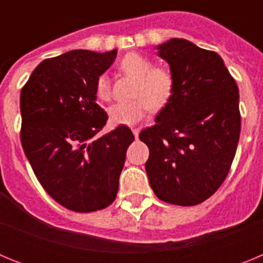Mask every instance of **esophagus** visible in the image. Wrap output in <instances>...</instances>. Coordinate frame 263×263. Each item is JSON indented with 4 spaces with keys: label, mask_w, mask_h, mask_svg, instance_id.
<instances>
[{
    "label": "esophagus",
    "mask_w": 263,
    "mask_h": 263,
    "mask_svg": "<svg viewBox=\"0 0 263 263\" xmlns=\"http://www.w3.org/2000/svg\"><path fill=\"white\" fill-rule=\"evenodd\" d=\"M132 132H133L134 137H136V138H138L139 132H141V129H139V127H134V129H132Z\"/></svg>",
    "instance_id": "esophagus-1"
}]
</instances>
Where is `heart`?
Listing matches in <instances>:
<instances>
[{"label":"heart","instance_id":"b5f03b06","mask_svg":"<svg viewBox=\"0 0 263 263\" xmlns=\"http://www.w3.org/2000/svg\"><path fill=\"white\" fill-rule=\"evenodd\" d=\"M120 68L136 79L133 97L130 101H120L109 108V118L115 125L133 126L145 117L147 108L160 110L167 105L174 93V76L164 67H153V63L143 55L127 53L120 62ZM96 95L101 100L110 99V85L106 75L96 80Z\"/></svg>","mask_w":263,"mask_h":263}]
</instances>
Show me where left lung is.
<instances>
[{"label":"left lung","instance_id":"8db88e82","mask_svg":"<svg viewBox=\"0 0 263 263\" xmlns=\"http://www.w3.org/2000/svg\"><path fill=\"white\" fill-rule=\"evenodd\" d=\"M174 76V93L142 130L148 182L160 200L196 205L227 178L240 139L238 87L217 52L173 38L157 46Z\"/></svg>","mask_w":263,"mask_h":263}]
</instances>
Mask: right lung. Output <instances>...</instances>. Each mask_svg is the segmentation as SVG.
Listing matches in <instances>:
<instances>
[{"label":"right lung","mask_w":263,"mask_h":263,"mask_svg":"<svg viewBox=\"0 0 263 263\" xmlns=\"http://www.w3.org/2000/svg\"><path fill=\"white\" fill-rule=\"evenodd\" d=\"M117 50H72L46 59L21 90V142L42 187L75 212L113 203L132 130L118 126L99 136L108 120L96 103V80Z\"/></svg>","instance_id":"1"}]
</instances>
